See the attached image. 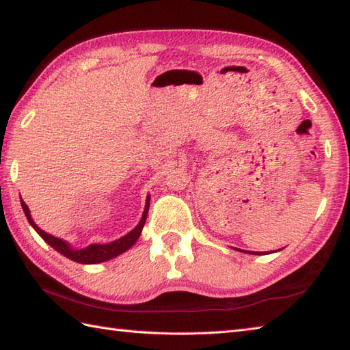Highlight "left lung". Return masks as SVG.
<instances>
[{
	"label": "left lung",
	"instance_id": "8db88e82",
	"mask_svg": "<svg viewBox=\"0 0 350 350\" xmlns=\"http://www.w3.org/2000/svg\"><path fill=\"white\" fill-rule=\"evenodd\" d=\"M242 251V250H241ZM245 252V251H243ZM252 254H263V252H252Z\"/></svg>",
	"mask_w": 350,
	"mask_h": 350
}]
</instances>
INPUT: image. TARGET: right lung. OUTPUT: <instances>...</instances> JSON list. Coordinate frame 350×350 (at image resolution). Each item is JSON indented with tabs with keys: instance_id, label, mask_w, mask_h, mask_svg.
Listing matches in <instances>:
<instances>
[{
	"instance_id": "right-lung-1",
	"label": "right lung",
	"mask_w": 350,
	"mask_h": 350,
	"mask_svg": "<svg viewBox=\"0 0 350 350\" xmlns=\"http://www.w3.org/2000/svg\"><path fill=\"white\" fill-rule=\"evenodd\" d=\"M21 204H22V209H24V213H25V217H27L29 224L33 226L36 232L42 236V239L46 242L48 245H51L52 248L60 252V254H63L64 257H68V258L73 260V262H77V263L94 265V263L107 262V260H109V258H114L117 256H120L122 252L128 251L132 247V245L138 241V237L141 234V230H143V227L146 224L148 204H150V196H148L147 200H146V207H144V212H143V217H141L139 224L135 228H133L132 232H129L128 234H124L123 237H120V239H117L114 242L103 243V245L102 243H92V245H88L87 248H83V250L72 248L66 241L58 239V237H55V236H51L49 233H44L42 228H39L34 224L31 215H29L28 206L24 202H22V200H21Z\"/></svg>"
}]
</instances>
